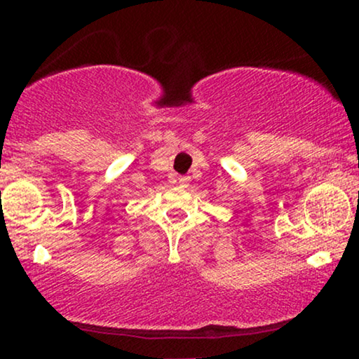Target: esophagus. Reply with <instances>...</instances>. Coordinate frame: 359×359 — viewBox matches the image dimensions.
Instances as JSON below:
<instances>
[{"label":"esophagus","instance_id":"1","mask_svg":"<svg viewBox=\"0 0 359 359\" xmlns=\"http://www.w3.org/2000/svg\"><path fill=\"white\" fill-rule=\"evenodd\" d=\"M179 184L182 185V187H184V185H187V184H189V177H187V175L179 177Z\"/></svg>","mask_w":359,"mask_h":359}]
</instances>
